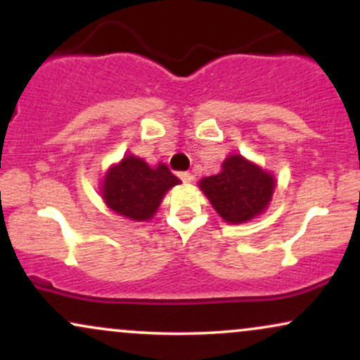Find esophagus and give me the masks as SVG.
<instances>
[{
  "mask_svg": "<svg viewBox=\"0 0 360 360\" xmlns=\"http://www.w3.org/2000/svg\"><path fill=\"white\" fill-rule=\"evenodd\" d=\"M179 177H181V181H183V183H191V181H193V176L189 174V172H179Z\"/></svg>",
  "mask_w": 360,
  "mask_h": 360,
  "instance_id": "34e87169",
  "label": "esophagus"
}]
</instances>
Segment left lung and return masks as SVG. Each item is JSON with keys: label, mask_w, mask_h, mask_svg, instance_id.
<instances>
[{"label": "left lung", "mask_w": 360, "mask_h": 360, "mask_svg": "<svg viewBox=\"0 0 360 360\" xmlns=\"http://www.w3.org/2000/svg\"><path fill=\"white\" fill-rule=\"evenodd\" d=\"M200 188L223 220L245 223L266 212L276 179L245 157L233 154L226 157L217 176L203 177Z\"/></svg>", "instance_id": "left-lung-1"}]
</instances>
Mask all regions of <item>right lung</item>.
<instances>
[{"label":"right lung","instance_id":"obj_1","mask_svg":"<svg viewBox=\"0 0 360 360\" xmlns=\"http://www.w3.org/2000/svg\"><path fill=\"white\" fill-rule=\"evenodd\" d=\"M179 183L166 164L150 167L143 159L125 155L105 174L101 196L111 212L146 221L154 217L164 194Z\"/></svg>","mask_w":360,"mask_h":360}]
</instances>
